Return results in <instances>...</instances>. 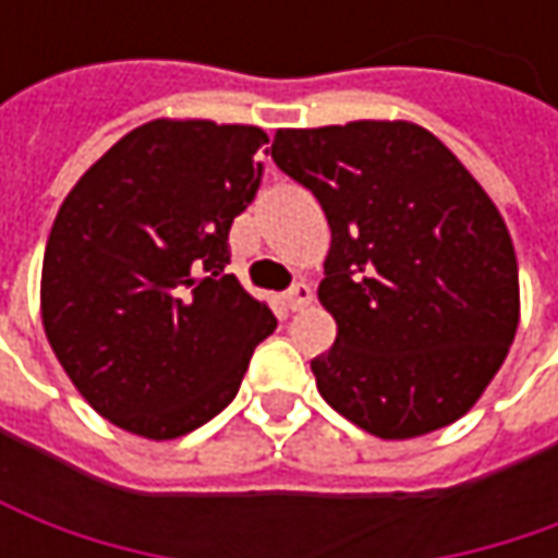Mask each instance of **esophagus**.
I'll list each match as a JSON object with an SVG mask.
<instances>
[{"mask_svg": "<svg viewBox=\"0 0 558 558\" xmlns=\"http://www.w3.org/2000/svg\"><path fill=\"white\" fill-rule=\"evenodd\" d=\"M311 301H313V289H311V286H304V282H298L294 289L286 291V307H289L291 313L304 311V307H307Z\"/></svg>", "mask_w": 558, "mask_h": 558, "instance_id": "esophagus-1", "label": "esophagus"}]
</instances>
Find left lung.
<instances>
[{"label":"left lung","mask_w":558,"mask_h":558,"mask_svg":"<svg viewBox=\"0 0 558 558\" xmlns=\"http://www.w3.org/2000/svg\"><path fill=\"white\" fill-rule=\"evenodd\" d=\"M267 151L332 229L319 301L338 338L311 363L319 395L385 440L465 416L519 329V264L497 204L410 120L276 130Z\"/></svg>","instance_id":"obj_1"}]
</instances>
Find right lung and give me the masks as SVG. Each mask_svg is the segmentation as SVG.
Returning <instances> with one entry per match:
<instances>
[{
  "label": "right lung",
  "mask_w": 558,
  "mask_h": 558,
  "mask_svg": "<svg viewBox=\"0 0 558 558\" xmlns=\"http://www.w3.org/2000/svg\"><path fill=\"white\" fill-rule=\"evenodd\" d=\"M260 126L148 120L58 207L39 311L98 416L148 440L195 432L239 395L276 316L229 264V226L260 185Z\"/></svg>",
  "instance_id": "obj_1"
}]
</instances>
